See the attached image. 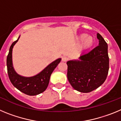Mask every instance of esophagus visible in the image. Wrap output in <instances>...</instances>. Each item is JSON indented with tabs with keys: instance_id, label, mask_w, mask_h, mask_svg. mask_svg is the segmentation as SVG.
<instances>
[{
	"instance_id": "1",
	"label": "esophagus",
	"mask_w": 121,
	"mask_h": 121,
	"mask_svg": "<svg viewBox=\"0 0 121 121\" xmlns=\"http://www.w3.org/2000/svg\"><path fill=\"white\" fill-rule=\"evenodd\" d=\"M68 60V57H66V56H63L62 57V61L63 62H67Z\"/></svg>"
}]
</instances>
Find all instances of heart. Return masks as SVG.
Instances as JSON below:
<instances>
[{
	"label": "heart",
	"instance_id": "1",
	"mask_svg": "<svg viewBox=\"0 0 121 121\" xmlns=\"http://www.w3.org/2000/svg\"><path fill=\"white\" fill-rule=\"evenodd\" d=\"M79 41L82 42L81 44V48L85 49L90 47L93 43V38L88 36L86 34H81L78 37Z\"/></svg>",
	"mask_w": 121,
	"mask_h": 121
}]
</instances>
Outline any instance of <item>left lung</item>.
I'll list each match as a JSON object with an SVG mask.
<instances>
[{
    "instance_id": "obj_1",
    "label": "left lung",
    "mask_w": 121,
    "mask_h": 121,
    "mask_svg": "<svg viewBox=\"0 0 121 121\" xmlns=\"http://www.w3.org/2000/svg\"><path fill=\"white\" fill-rule=\"evenodd\" d=\"M99 45L88 53H82L79 60L67 62V78L73 88L82 93H89L105 82L109 70L108 45L97 34Z\"/></svg>"
}]
</instances>
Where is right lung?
Returning <instances> with one entry per match:
<instances>
[{
	"label": "right lung",
	"instance_id": "obj_1",
	"mask_svg": "<svg viewBox=\"0 0 121 121\" xmlns=\"http://www.w3.org/2000/svg\"><path fill=\"white\" fill-rule=\"evenodd\" d=\"M16 40L11 44L9 48V53L6 58L7 71L9 80L13 85L21 91V92L29 96H35L43 92L49 84L51 73L61 60V59H57L49 64L41 72L31 77H24L19 75L16 72L13 65L12 51L13 47L19 40Z\"/></svg>",
	"mask_w": 121,
	"mask_h": 121
}]
</instances>
